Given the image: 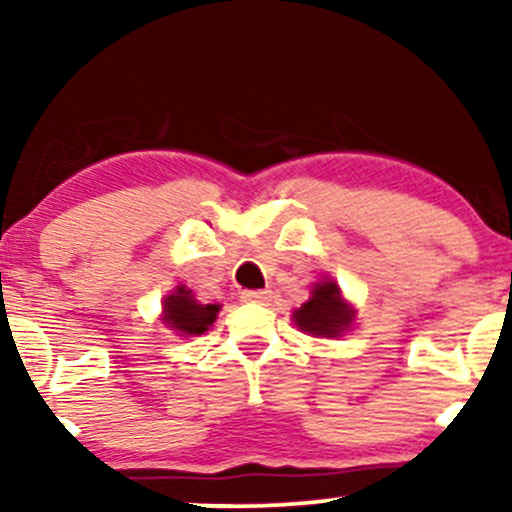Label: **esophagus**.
<instances>
[{
	"mask_svg": "<svg viewBox=\"0 0 512 512\" xmlns=\"http://www.w3.org/2000/svg\"><path fill=\"white\" fill-rule=\"evenodd\" d=\"M240 298H243L245 303H267L269 298H272V291H243L240 293Z\"/></svg>",
	"mask_w": 512,
	"mask_h": 512,
	"instance_id": "1",
	"label": "esophagus"
}]
</instances>
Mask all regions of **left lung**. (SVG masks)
<instances>
[{
  "label": "left lung",
  "mask_w": 512,
  "mask_h": 512,
  "mask_svg": "<svg viewBox=\"0 0 512 512\" xmlns=\"http://www.w3.org/2000/svg\"><path fill=\"white\" fill-rule=\"evenodd\" d=\"M293 320L303 332L315 337H339L354 320V310L346 308L334 281H322L315 284L313 298L293 313Z\"/></svg>",
  "instance_id": "obj_1"
}]
</instances>
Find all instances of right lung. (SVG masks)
Segmentation results:
<instances>
[{"mask_svg": "<svg viewBox=\"0 0 512 512\" xmlns=\"http://www.w3.org/2000/svg\"><path fill=\"white\" fill-rule=\"evenodd\" d=\"M219 305H202L195 301L192 291L178 286L163 303V320L180 334H202L209 330L211 322L216 320Z\"/></svg>", "mask_w": 512, "mask_h": 512, "instance_id": "add662e5", "label": "right lung"}]
</instances>
